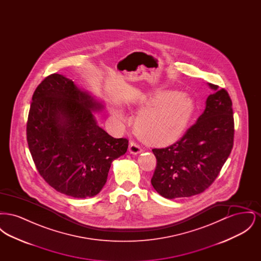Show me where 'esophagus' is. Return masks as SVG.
Wrapping results in <instances>:
<instances>
[{"label": "esophagus", "mask_w": 261, "mask_h": 261, "mask_svg": "<svg viewBox=\"0 0 261 261\" xmlns=\"http://www.w3.org/2000/svg\"><path fill=\"white\" fill-rule=\"evenodd\" d=\"M129 151L130 153H133V154H138L142 151V148L136 144L135 142H130L129 144Z\"/></svg>", "instance_id": "34e87169"}]
</instances>
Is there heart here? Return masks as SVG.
Segmentation results:
<instances>
[{
	"label": "heart",
	"instance_id": "1",
	"mask_svg": "<svg viewBox=\"0 0 261 261\" xmlns=\"http://www.w3.org/2000/svg\"><path fill=\"white\" fill-rule=\"evenodd\" d=\"M135 120L137 135L144 142L163 146L177 141L185 131L196 110L195 100L187 93L175 90H158L141 99ZM113 116L124 119L121 111Z\"/></svg>",
	"mask_w": 261,
	"mask_h": 261
}]
</instances>
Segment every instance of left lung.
Segmentation results:
<instances>
[{
	"instance_id": "1",
	"label": "left lung",
	"mask_w": 261,
	"mask_h": 261,
	"mask_svg": "<svg viewBox=\"0 0 261 261\" xmlns=\"http://www.w3.org/2000/svg\"><path fill=\"white\" fill-rule=\"evenodd\" d=\"M213 93L197 122L173 145L152 149L156 167L150 180L166 199L188 198L214 182L234 144L232 100L225 89L208 83Z\"/></svg>"
}]
</instances>
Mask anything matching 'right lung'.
Masks as SVG:
<instances>
[{"label":"right lung","mask_w":261,"mask_h":261,"mask_svg":"<svg viewBox=\"0 0 261 261\" xmlns=\"http://www.w3.org/2000/svg\"><path fill=\"white\" fill-rule=\"evenodd\" d=\"M103 105L63 75L47 76L36 88L28 114L29 150L40 175L58 192L84 199L99 194L112 162L128 140L97 124Z\"/></svg>","instance_id":"add662e5"}]
</instances>
